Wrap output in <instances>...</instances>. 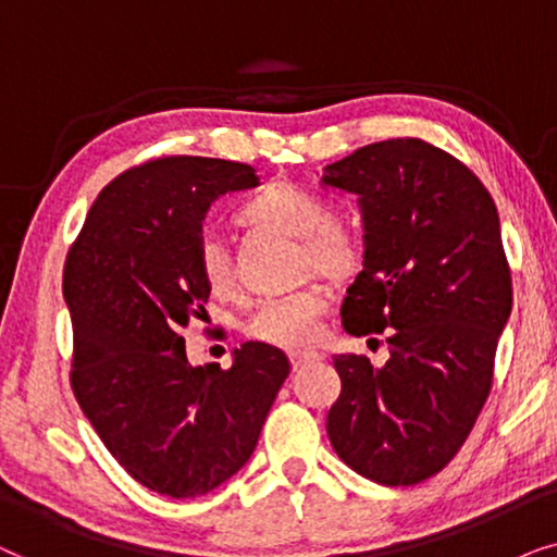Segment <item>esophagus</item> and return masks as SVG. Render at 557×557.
<instances>
[{"label": "esophagus", "mask_w": 557, "mask_h": 557, "mask_svg": "<svg viewBox=\"0 0 557 557\" xmlns=\"http://www.w3.org/2000/svg\"><path fill=\"white\" fill-rule=\"evenodd\" d=\"M318 359H321V354H315V351H293L290 354L293 369H300L302 364H310V361H318Z\"/></svg>", "instance_id": "esophagus-1"}]
</instances>
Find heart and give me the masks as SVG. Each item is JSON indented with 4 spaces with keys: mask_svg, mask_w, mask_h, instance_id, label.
I'll return each mask as SVG.
<instances>
[{
    "mask_svg": "<svg viewBox=\"0 0 557 557\" xmlns=\"http://www.w3.org/2000/svg\"><path fill=\"white\" fill-rule=\"evenodd\" d=\"M251 224L295 236L302 244V262L333 280H344L361 267L364 239L346 221L331 219L329 203L313 190L293 183H274L257 193L242 209ZM198 274L213 295L234 293V272L224 242L216 234H203L196 251ZM331 293L325 285L310 283L300 290L264 300L247 321V333L262 344L277 348H306L315 344L329 313Z\"/></svg>",
    "mask_w": 557,
    "mask_h": 557,
    "instance_id": "b5f03b06",
    "label": "heart"
}]
</instances>
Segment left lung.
Returning a JSON list of instances; mask_svg holds the SVG:
<instances>
[{"instance_id":"1","label":"left lung","mask_w":557,"mask_h":557,"mask_svg":"<svg viewBox=\"0 0 557 557\" xmlns=\"http://www.w3.org/2000/svg\"><path fill=\"white\" fill-rule=\"evenodd\" d=\"M354 193L364 270L341 306L351 336L389 331V359L341 354V395L325 430L341 461L384 486L420 484L469 438L494 380L511 313L496 206L454 154L414 137L384 139L325 165Z\"/></svg>"}]
</instances>
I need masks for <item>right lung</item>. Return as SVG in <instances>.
Instances as JSON below:
<instances>
[{
	"label": "right lung",
	"mask_w": 557,
	"mask_h": 557,
	"mask_svg": "<svg viewBox=\"0 0 557 557\" xmlns=\"http://www.w3.org/2000/svg\"><path fill=\"white\" fill-rule=\"evenodd\" d=\"M259 185L255 168L158 158L99 193L65 257L71 387L119 466L152 492L188 499L232 479L290 374L287 356L247 341L228 369L190 367L183 325L209 287L196 251L211 203Z\"/></svg>",
	"instance_id": "1"
}]
</instances>
